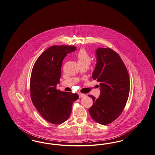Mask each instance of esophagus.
I'll return each mask as SVG.
<instances>
[{
	"instance_id": "obj_1",
	"label": "esophagus",
	"mask_w": 155,
	"mask_h": 155,
	"mask_svg": "<svg viewBox=\"0 0 155 155\" xmlns=\"http://www.w3.org/2000/svg\"><path fill=\"white\" fill-rule=\"evenodd\" d=\"M86 96L85 94H83V93H79V97L80 98H82V97H85Z\"/></svg>"
}]
</instances>
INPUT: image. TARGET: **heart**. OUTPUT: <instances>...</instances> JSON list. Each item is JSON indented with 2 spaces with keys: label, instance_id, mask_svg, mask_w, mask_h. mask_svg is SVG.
<instances>
[{
  "label": "heart",
  "instance_id": "obj_1",
  "mask_svg": "<svg viewBox=\"0 0 155 155\" xmlns=\"http://www.w3.org/2000/svg\"><path fill=\"white\" fill-rule=\"evenodd\" d=\"M77 62L80 66H89L92 62V58L85 49L81 50L77 55Z\"/></svg>",
  "mask_w": 155,
  "mask_h": 155
}]
</instances>
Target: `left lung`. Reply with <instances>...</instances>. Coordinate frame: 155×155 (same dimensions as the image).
Segmentation results:
<instances>
[{
    "label": "left lung",
    "instance_id": "1",
    "mask_svg": "<svg viewBox=\"0 0 155 155\" xmlns=\"http://www.w3.org/2000/svg\"><path fill=\"white\" fill-rule=\"evenodd\" d=\"M96 53L97 63L92 78L99 82L101 93L97 99L88 95L93 101L89 112L94 121L105 125L124 111L130 92V79L118 53L110 48H99Z\"/></svg>",
    "mask_w": 155,
    "mask_h": 155
}]
</instances>
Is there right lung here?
Returning a JSON list of instances; mask_svg holds the SVG:
<instances>
[{"mask_svg":"<svg viewBox=\"0 0 155 155\" xmlns=\"http://www.w3.org/2000/svg\"><path fill=\"white\" fill-rule=\"evenodd\" d=\"M76 50L71 45H54L38 58L31 71V101L40 114L51 124H59L68 119L77 93L56 89L61 77L62 61L67 54Z\"/></svg>","mask_w":155,"mask_h":155,"instance_id":"obj_1","label":"right lung"}]
</instances>
